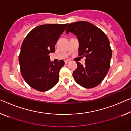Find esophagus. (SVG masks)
Returning <instances> with one entry per match:
<instances>
[{
  "instance_id": "esophagus-1",
  "label": "esophagus",
  "mask_w": 131,
  "mask_h": 131,
  "mask_svg": "<svg viewBox=\"0 0 131 131\" xmlns=\"http://www.w3.org/2000/svg\"><path fill=\"white\" fill-rule=\"evenodd\" d=\"M70 60H66V61H65V63H66V64H67V63H70Z\"/></svg>"
}]
</instances>
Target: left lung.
<instances>
[{
    "label": "left lung",
    "instance_id": "left-lung-1",
    "mask_svg": "<svg viewBox=\"0 0 131 131\" xmlns=\"http://www.w3.org/2000/svg\"><path fill=\"white\" fill-rule=\"evenodd\" d=\"M77 36L79 42L78 54L86 57L85 65L76 61L77 68L72 75L77 83L86 88H92L102 81L110 67L112 50L104 32L88 21L70 24L66 33Z\"/></svg>",
    "mask_w": 131,
    "mask_h": 131
}]
</instances>
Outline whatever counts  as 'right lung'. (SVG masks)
<instances>
[{"mask_svg": "<svg viewBox=\"0 0 131 131\" xmlns=\"http://www.w3.org/2000/svg\"><path fill=\"white\" fill-rule=\"evenodd\" d=\"M67 25L39 26L29 32L22 43L19 57L21 75L37 91H48L59 81L64 61H50L49 55L55 51V45Z\"/></svg>", "mask_w": 131, "mask_h": 131, "instance_id": "obj_1", "label": "right lung"}]
</instances>
